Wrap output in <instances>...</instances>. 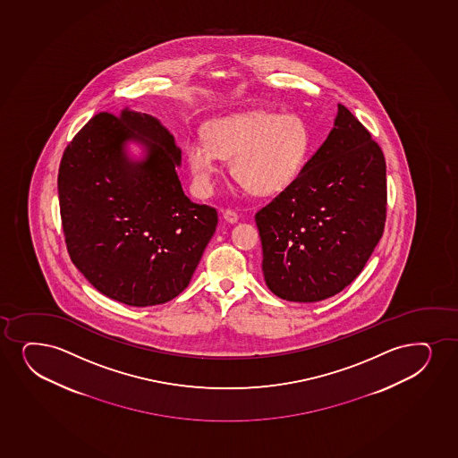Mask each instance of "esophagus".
Returning a JSON list of instances; mask_svg holds the SVG:
<instances>
[{
  "label": "esophagus",
  "mask_w": 458,
  "mask_h": 458,
  "mask_svg": "<svg viewBox=\"0 0 458 458\" xmlns=\"http://www.w3.org/2000/svg\"><path fill=\"white\" fill-rule=\"evenodd\" d=\"M224 219H225L226 222H230V224H234V222H237V219H239V216H237L234 209H225V211H224Z\"/></svg>",
  "instance_id": "34e87169"
}]
</instances>
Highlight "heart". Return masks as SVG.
<instances>
[{
	"label": "heart",
	"instance_id": "1",
	"mask_svg": "<svg viewBox=\"0 0 458 458\" xmlns=\"http://www.w3.org/2000/svg\"><path fill=\"white\" fill-rule=\"evenodd\" d=\"M310 151V130L301 117L254 111L209 124L207 140L188 141L187 158L194 187L202 194L215 190L221 158H232V174L241 185L271 196L298 179Z\"/></svg>",
	"mask_w": 458,
	"mask_h": 458
}]
</instances>
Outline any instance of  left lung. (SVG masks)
I'll use <instances>...</instances> for the list:
<instances>
[{
  "mask_svg": "<svg viewBox=\"0 0 458 458\" xmlns=\"http://www.w3.org/2000/svg\"><path fill=\"white\" fill-rule=\"evenodd\" d=\"M386 213L383 151L338 105L334 130L298 179L254 215L267 287L293 302L339 293L366 266Z\"/></svg>",
  "mask_w": 458,
  "mask_h": 458,
  "instance_id": "1",
  "label": "left lung"
}]
</instances>
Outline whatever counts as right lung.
<instances>
[{
	"label": "right lung",
	"mask_w": 458,
	"mask_h": 458,
	"mask_svg": "<svg viewBox=\"0 0 458 458\" xmlns=\"http://www.w3.org/2000/svg\"><path fill=\"white\" fill-rule=\"evenodd\" d=\"M141 140L143 163L123 141ZM174 137L148 114L98 113L75 134L58 170L68 253L100 293L126 305L168 302L191 279L215 234L217 211L183 194Z\"/></svg>",
	"instance_id": "right-lung-1"
}]
</instances>
